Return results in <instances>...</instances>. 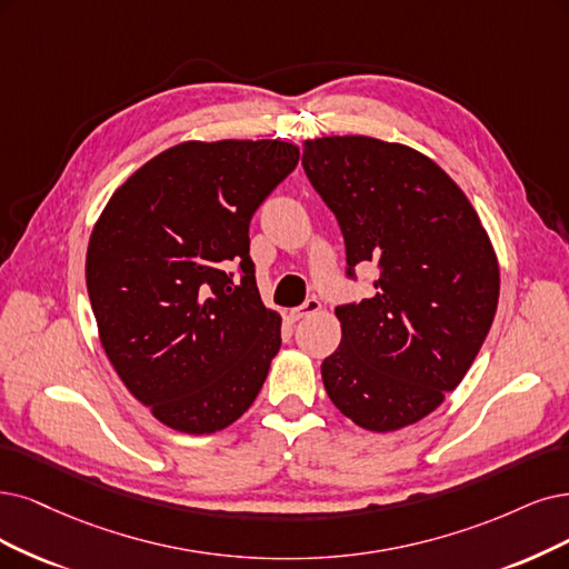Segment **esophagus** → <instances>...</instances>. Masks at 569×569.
<instances>
[{
	"instance_id": "34e87169",
	"label": "esophagus",
	"mask_w": 569,
	"mask_h": 569,
	"mask_svg": "<svg viewBox=\"0 0 569 569\" xmlns=\"http://www.w3.org/2000/svg\"><path fill=\"white\" fill-rule=\"evenodd\" d=\"M319 311H321V302H319L317 298H309L302 307L290 311V319H292V321H300V319L313 317V313H319Z\"/></svg>"
}]
</instances>
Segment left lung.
I'll return each instance as SVG.
<instances>
[{
  "mask_svg": "<svg viewBox=\"0 0 569 569\" xmlns=\"http://www.w3.org/2000/svg\"><path fill=\"white\" fill-rule=\"evenodd\" d=\"M309 182L340 222L347 273L377 262L375 296L335 309L342 342L323 387L368 431L410 427L446 401L492 326L499 262L476 208L436 161L368 136L305 140Z\"/></svg>",
  "mask_w": 569,
  "mask_h": 569,
  "instance_id": "obj_1",
  "label": "left lung"
}]
</instances>
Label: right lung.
<instances>
[{
	"label": "right lung",
	"instance_id": "obj_1",
	"mask_svg": "<svg viewBox=\"0 0 569 569\" xmlns=\"http://www.w3.org/2000/svg\"><path fill=\"white\" fill-rule=\"evenodd\" d=\"M298 161L286 140H187L102 208L87 250L100 345L161 425L216 433L258 398L281 317L260 300L248 224Z\"/></svg>",
	"mask_w": 569,
	"mask_h": 569
}]
</instances>
